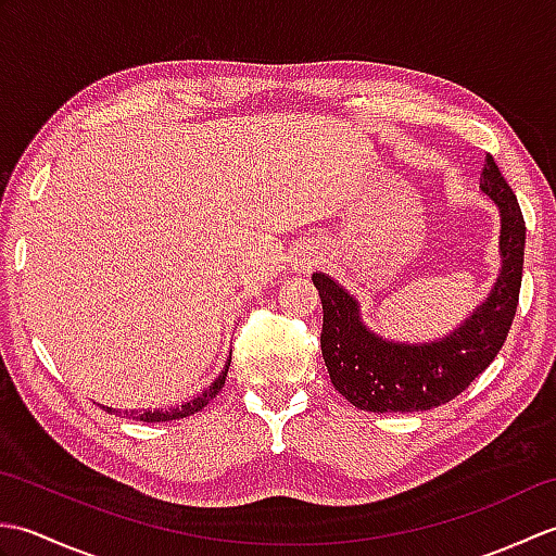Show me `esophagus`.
<instances>
[{
    "label": "esophagus",
    "instance_id": "34e87169",
    "mask_svg": "<svg viewBox=\"0 0 556 556\" xmlns=\"http://www.w3.org/2000/svg\"><path fill=\"white\" fill-rule=\"evenodd\" d=\"M301 263H303V260H301Z\"/></svg>",
    "mask_w": 556,
    "mask_h": 556
}]
</instances>
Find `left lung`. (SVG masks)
Returning a JSON list of instances; mask_svg holds the SVG:
<instances>
[{"label":"left lung","instance_id":"left-lung-1","mask_svg":"<svg viewBox=\"0 0 556 556\" xmlns=\"http://www.w3.org/2000/svg\"><path fill=\"white\" fill-rule=\"evenodd\" d=\"M482 193L502 212V271L485 303L442 339L408 344L365 327L358 301L337 281L315 271L323 301V358L334 389L353 406L372 413L430 410L458 396L488 368L509 334L523 277L526 222L511 186L492 155L480 176Z\"/></svg>","mask_w":556,"mask_h":556}]
</instances>
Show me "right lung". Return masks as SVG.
I'll return each instance as SVG.
<instances>
[{"instance_id":"obj_1","label":"right lung","mask_w":556,"mask_h":556,"mask_svg":"<svg viewBox=\"0 0 556 556\" xmlns=\"http://www.w3.org/2000/svg\"><path fill=\"white\" fill-rule=\"evenodd\" d=\"M227 372H229V365H224L222 375L205 389V392H200V394L193 396L191 401H184L181 406H174V408H155V410H150V408H146V410H126L124 416H126V418H134V420H143V422L179 420V418H186V416H193V413L203 410V408L210 404V399L217 396V392L224 387V380H227ZM108 410H110V413H119V410H112V408H108Z\"/></svg>"}]
</instances>
